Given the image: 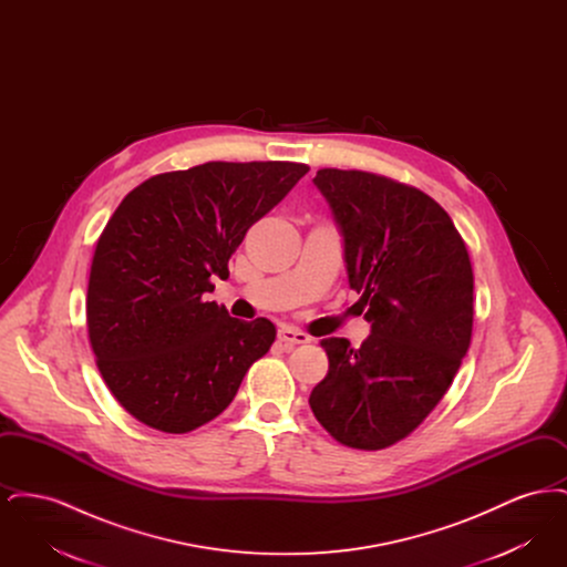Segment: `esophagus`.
Segmentation results:
<instances>
[{
	"label": "esophagus",
	"mask_w": 567,
	"mask_h": 567,
	"mask_svg": "<svg viewBox=\"0 0 567 567\" xmlns=\"http://www.w3.org/2000/svg\"><path fill=\"white\" fill-rule=\"evenodd\" d=\"M278 340H280V342H285L287 347L308 344V342H310V338H308L303 331H299L296 327H287V324L278 329Z\"/></svg>",
	"instance_id": "esophagus-1"
}]
</instances>
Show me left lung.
<instances>
[{
	"label": "left lung",
	"mask_w": 567,
	"mask_h": 567,
	"mask_svg": "<svg viewBox=\"0 0 567 567\" xmlns=\"http://www.w3.org/2000/svg\"><path fill=\"white\" fill-rule=\"evenodd\" d=\"M312 183L342 236L370 336L359 349L321 340L329 370L308 402L338 442L380 451L414 432L457 374L472 338V264L451 216L423 190L333 167Z\"/></svg>",
	"instance_id": "obj_1"
}]
</instances>
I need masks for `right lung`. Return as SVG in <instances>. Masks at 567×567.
<instances>
[{"label":"right lung","mask_w":567,"mask_h":567,"mask_svg":"<svg viewBox=\"0 0 567 567\" xmlns=\"http://www.w3.org/2000/svg\"><path fill=\"white\" fill-rule=\"evenodd\" d=\"M308 169L204 163L144 181L114 210L91 264L86 324L112 395L140 423L187 433L213 421L270 351L268 319H234L206 293Z\"/></svg>","instance_id":"1"}]
</instances>
